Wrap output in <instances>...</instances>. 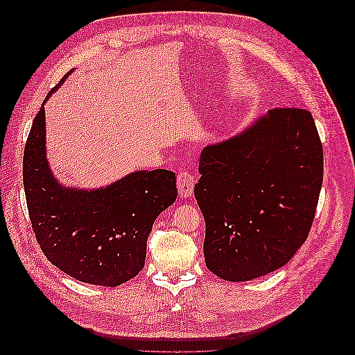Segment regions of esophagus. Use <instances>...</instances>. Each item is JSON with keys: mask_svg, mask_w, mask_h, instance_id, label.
<instances>
[{"mask_svg": "<svg viewBox=\"0 0 355 355\" xmlns=\"http://www.w3.org/2000/svg\"><path fill=\"white\" fill-rule=\"evenodd\" d=\"M176 182H178L179 196H180L182 198L191 197L192 191H194V187H196V179H194V176H192V175L189 173V171H187V170H180L179 173H178Z\"/></svg>", "mask_w": 355, "mask_h": 355, "instance_id": "esophagus-1", "label": "esophagus"}]
</instances>
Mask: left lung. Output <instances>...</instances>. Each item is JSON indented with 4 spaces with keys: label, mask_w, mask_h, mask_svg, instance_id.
<instances>
[{
    "label": "left lung",
    "mask_w": 355,
    "mask_h": 355,
    "mask_svg": "<svg viewBox=\"0 0 355 355\" xmlns=\"http://www.w3.org/2000/svg\"><path fill=\"white\" fill-rule=\"evenodd\" d=\"M198 171L194 194L213 274L253 280L286 265L308 239L323 184V145L308 110H271L204 148Z\"/></svg>",
    "instance_id": "left-lung-1"
}]
</instances>
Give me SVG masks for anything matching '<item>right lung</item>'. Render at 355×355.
<instances>
[{
  "label": "right lung",
  "mask_w": 355,
  "mask_h": 355,
  "mask_svg": "<svg viewBox=\"0 0 355 355\" xmlns=\"http://www.w3.org/2000/svg\"><path fill=\"white\" fill-rule=\"evenodd\" d=\"M24 188L32 230L47 259L75 280L106 287L142 270L154 220L178 194L175 173L164 168L135 171L90 192L62 188L46 159L44 105L25 144Z\"/></svg>",
  "instance_id": "1"
}]
</instances>
